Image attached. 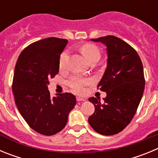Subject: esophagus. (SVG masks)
<instances>
[{
  "mask_svg": "<svg viewBox=\"0 0 158 158\" xmlns=\"http://www.w3.org/2000/svg\"><path fill=\"white\" fill-rule=\"evenodd\" d=\"M77 101H85V99L81 98V97H77Z\"/></svg>",
  "mask_w": 158,
  "mask_h": 158,
  "instance_id": "esophagus-1",
  "label": "esophagus"
}]
</instances>
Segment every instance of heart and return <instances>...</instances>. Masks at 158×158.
<instances>
[{
	"mask_svg": "<svg viewBox=\"0 0 158 158\" xmlns=\"http://www.w3.org/2000/svg\"><path fill=\"white\" fill-rule=\"evenodd\" d=\"M81 52L89 62H92L93 60L99 59L100 56L99 49L96 46L92 45V44H86L83 46L81 48ZM68 57H69L68 51H64L61 54L59 58V68L61 69H64L66 67ZM90 83H91V81L81 77L78 75L73 76L69 81V85L73 91L77 93H83L85 91V87Z\"/></svg>",
	"mask_w": 158,
	"mask_h": 158,
	"instance_id": "heart-1",
	"label": "heart"
}]
</instances>
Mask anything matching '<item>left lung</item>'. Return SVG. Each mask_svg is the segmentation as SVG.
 <instances>
[{
	"label": "left lung",
	"mask_w": 158,
	"mask_h": 158,
	"mask_svg": "<svg viewBox=\"0 0 158 158\" xmlns=\"http://www.w3.org/2000/svg\"><path fill=\"white\" fill-rule=\"evenodd\" d=\"M107 47L105 72L97 88L106 92L104 104L94 97L89 99L95 111L89 123L97 133L113 135L131 123L136 113L145 89L142 61L133 47L113 35L91 40Z\"/></svg>",
	"instance_id": "1"
}]
</instances>
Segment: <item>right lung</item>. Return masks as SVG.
<instances>
[{"label":"right lung","mask_w":158,"mask_h":158,"mask_svg":"<svg viewBox=\"0 0 158 158\" xmlns=\"http://www.w3.org/2000/svg\"><path fill=\"white\" fill-rule=\"evenodd\" d=\"M68 41L47 38L23 50L14 70L12 93L19 113L31 128L43 135L62 131L76 104L71 93L51 97L49 79L59 70V58Z\"/></svg>","instance_id":"right-lung-1"}]
</instances>
